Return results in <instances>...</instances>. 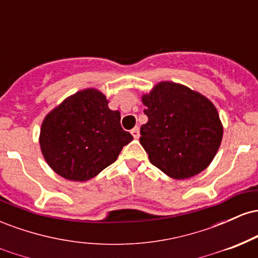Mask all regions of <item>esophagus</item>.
<instances>
[{"instance_id": "34e87169", "label": "esophagus", "mask_w": 258, "mask_h": 258, "mask_svg": "<svg viewBox=\"0 0 258 258\" xmlns=\"http://www.w3.org/2000/svg\"><path fill=\"white\" fill-rule=\"evenodd\" d=\"M131 135L133 136V138H135V139H138L139 138V136H141V135H139V128H138V127H135V128L132 130Z\"/></svg>"}]
</instances>
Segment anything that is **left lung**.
I'll list each match as a JSON object with an SVG mask.
<instances>
[{
    "mask_svg": "<svg viewBox=\"0 0 258 258\" xmlns=\"http://www.w3.org/2000/svg\"><path fill=\"white\" fill-rule=\"evenodd\" d=\"M142 103L148 122L139 142L154 166L171 178L185 179L211 164L223 137L211 100L184 85L161 81L142 96Z\"/></svg>",
    "mask_w": 258,
    "mask_h": 258,
    "instance_id": "left-lung-1",
    "label": "left lung"
}]
</instances>
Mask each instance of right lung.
<instances>
[{
  "label": "right lung",
  "instance_id": "right-lung-1",
  "mask_svg": "<svg viewBox=\"0 0 258 258\" xmlns=\"http://www.w3.org/2000/svg\"><path fill=\"white\" fill-rule=\"evenodd\" d=\"M96 88L65 98L41 125V152L49 167L65 179L85 182L115 162L132 141L120 125V112Z\"/></svg>",
  "mask_w": 258,
  "mask_h": 258
}]
</instances>
